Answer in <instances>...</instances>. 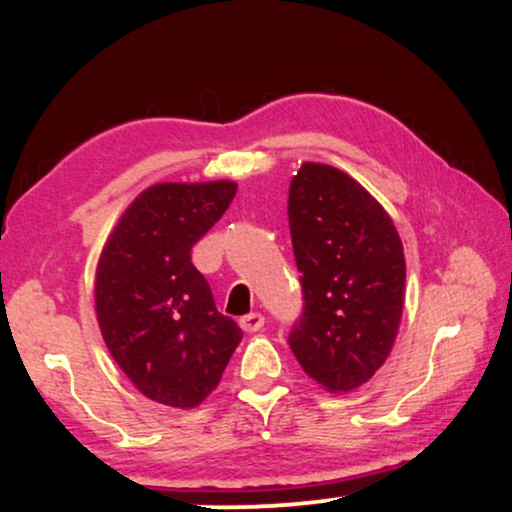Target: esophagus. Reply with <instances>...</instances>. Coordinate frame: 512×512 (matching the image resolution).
<instances>
[{"mask_svg":"<svg viewBox=\"0 0 512 512\" xmlns=\"http://www.w3.org/2000/svg\"><path fill=\"white\" fill-rule=\"evenodd\" d=\"M263 324H265V317H263V314H258V312L244 314V317L240 319V328H242L244 333H256V331H261Z\"/></svg>","mask_w":512,"mask_h":512,"instance_id":"esophagus-1","label":"esophagus"}]
</instances>
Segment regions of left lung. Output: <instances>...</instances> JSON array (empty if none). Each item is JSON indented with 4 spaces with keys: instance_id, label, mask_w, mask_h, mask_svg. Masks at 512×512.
<instances>
[{
    "instance_id": "8db88e82",
    "label": "left lung",
    "mask_w": 512,
    "mask_h": 512,
    "mask_svg": "<svg viewBox=\"0 0 512 512\" xmlns=\"http://www.w3.org/2000/svg\"><path fill=\"white\" fill-rule=\"evenodd\" d=\"M289 226L305 298L289 345L321 389L347 394L382 368L396 342L403 242L387 209L324 163H303L291 179Z\"/></svg>"
}]
</instances>
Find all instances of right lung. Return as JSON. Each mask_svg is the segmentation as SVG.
<instances>
[{
    "label": "right lung",
    "instance_id": "add662e5",
    "mask_svg": "<svg viewBox=\"0 0 512 512\" xmlns=\"http://www.w3.org/2000/svg\"><path fill=\"white\" fill-rule=\"evenodd\" d=\"M235 193L228 179L153 184L121 214L97 261L95 314L104 345L139 394L170 408H198L242 340L191 263L193 244Z\"/></svg>",
    "mask_w": 512,
    "mask_h": 512
}]
</instances>
